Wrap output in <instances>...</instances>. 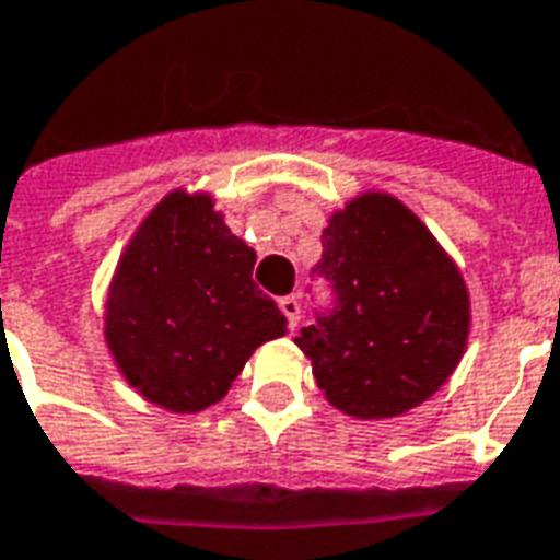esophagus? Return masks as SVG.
<instances>
[{
  "label": "esophagus",
  "instance_id": "1",
  "mask_svg": "<svg viewBox=\"0 0 560 560\" xmlns=\"http://www.w3.org/2000/svg\"><path fill=\"white\" fill-rule=\"evenodd\" d=\"M279 308H281V315L288 317V327L291 329L300 327V300H296V296H281Z\"/></svg>",
  "mask_w": 560,
  "mask_h": 560
}]
</instances>
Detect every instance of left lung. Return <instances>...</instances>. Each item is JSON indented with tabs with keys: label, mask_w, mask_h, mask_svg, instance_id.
<instances>
[{
	"label": "left lung",
	"mask_w": 560,
	"mask_h": 560,
	"mask_svg": "<svg viewBox=\"0 0 560 560\" xmlns=\"http://www.w3.org/2000/svg\"><path fill=\"white\" fill-rule=\"evenodd\" d=\"M320 243L317 269L336 288V308L293 341L324 399L357 420L432 399L468 348L470 296L456 260L387 191L351 197Z\"/></svg>",
	"instance_id": "8db88e82"
}]
</instances>
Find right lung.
Here are the masks:
<instances>
[{
    "label": "right lung",
    "instance_id": "right-lung-1",
    "mask_svg": "<svg viewBox=\"0 0 560 560\" xmlns=\"http://www.w3.org/2000/svg\"><path fill=\"white\" fill-rule=\"evenodd\" d=\"M255 260L207 191L173 188L149 209L104 303L107 351L143 399L171 413L207 411L264 341L288 332L252 281Z\"/></svg>",
    "mask_w": 560,
    "mask_h": 560
}]
</instances>
